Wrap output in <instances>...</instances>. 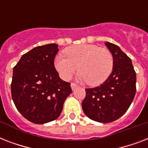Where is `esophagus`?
Returning a JSON list of instances; mask_svg holds the SVG:
<instances>
[{
	"label": "esophagus",
	"mask_w": 148,
	"mask_h": 148,
	"mask_svg": "<svg viewBox=\"0 0 148 148\" xmlns=\"http://www.w3.org/2000/svg\"><path fill=\"white\" fill-rule=\"evenodd\" d=\"M71 87L72 90H74L75 88L78 87V85H77V84H75V83H71Z\"/></svg>",
	"instance_id": "esophagus-1"
}]
</instances>
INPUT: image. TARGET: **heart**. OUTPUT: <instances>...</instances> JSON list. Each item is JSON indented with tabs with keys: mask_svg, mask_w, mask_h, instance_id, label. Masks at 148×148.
Segmentation results:
<instances>
[{
	"mask_svg": "<svg viewBox=\"0 0 148 148\" xmlns=\"http://www.w3.org/2000/svg\"><path fill=\"white\" fill-rule=\"evenodd\" d=\"M65 56L55 59V67L63 79L69 80L77 71L79 78L92 86L103 83L114 68V57L107 48L95 45H79L67 48Z\"/></svg>",
	"mask_w": 148,
	"mask_h": 148,
	"instance_id": "obj_1",
	"label": "heart"
}]
</instances>
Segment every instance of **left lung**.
<instances>
[{
	"instance_id": "8db88e82",
	"label": "left lung",
	"mask_w": 148,
	"mask_h": 148,
	"mask_svg": "<svg viewBox=\"0 0 148 148\" xmlns=\"http://www.w3.org/2000/svg\"><path fill=\"white\" fill-rule=\"evenodd\" d=\"M105 45L114 57L113 71L100 86L86 88L82 109L90 119L110 123L121 117L132 103L136 93V73L131 58L118 46L109 42Z\"/></svg>"
}]
</instances>
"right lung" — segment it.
Wrapping results in <instances>:
<instances>
[{
  "label": "right lung",
  "mask_w": 148,
  "mask_h": 148,
  "mask_svg": "<svg viewBox=\"0 0 148 148\" xmlns=\"http://www.w3.org/2000/svg\"><path fill=\"white\" fill-rule=\"evenodd\" d=\"M58 52L56 44L34 47L13 69V101L22 116L34 124L57 119L72 91L71 83L62 81L54 67Z\"/></svg>",
  "instance_id": "right-lung-1"
}]
</instances>
